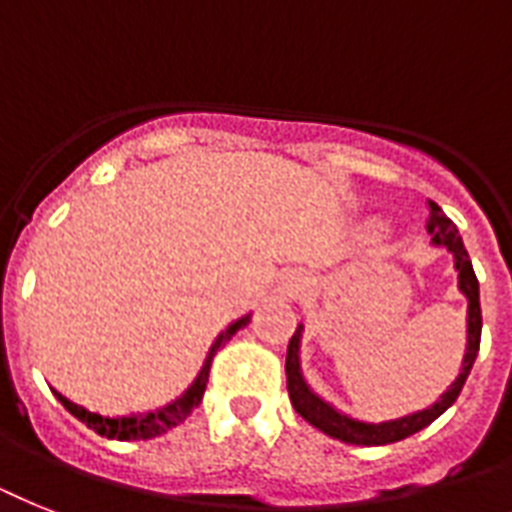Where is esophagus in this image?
<instances>
[{"mask_svg":"<svg viewBox=\"0 0 512 512\" xmlns=\"http://www.w3.org/2000/svg\"><path fill=\"white\" fill-rule=\"evenodd\" d=\"M278 294L284 299H294L299 294V278L297 276H289L281 281V286H278Z\"/></svg>","mask_w":512,"mask_h":512,"instance_id":"34e87169","label":"esophagus"}]
</instances>
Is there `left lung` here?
Masks as SVG:
<instances>
[{
    "instance_id": "8db88e82",
    "label": "left lung",
    "mask_w": 512,
    "mask_h": 512,
    "mask_svg": "<svg viewBox=\"0 0 512 512\" xmlns=\"http://www.w3.org/2000/svg\"><path fill=\"white\" fill-rule=\"evenodd\" d=\"M429 234L434 247H444L455 257V270H458V289L463 297L468 299V318H465V355L463 365H460L458 378L447 386V392L439 397L431 407L418 410V413L402 415L394 421H381V423H368L357 421L352 415L336 410L331 402L310 389V384L302 376V365H299V347H302V331L305 326L299 323L294 336L289 339V350H286V389H289V400H292L294 410L305 418L310 426H315L323 434L334 436L339 442L347 444H360V447H376V444H392L413 436L415 431L426 429L429 423H434L439 415L458 400V394L463 392V384L468 373H471L476 355H479L481 344V302H479V278L473 273L471 257L463 247V236L458 234V226L452 223L447 215L442 213V207L436 202H429Z\"/></svg>"
}]
</instances>
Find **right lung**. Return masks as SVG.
Returning <instances> with one entry per match:
<instances>
[{
	"instance_id": "right-lung-1",
	"label": "right lung",
	"mask_w": 512,
	"mask_h": 512,
	"mask_svg": "<svg viewBox=\"0 0 512 512\" xmlns=\"http://www.w3.org/2000/svg\"><path fill=\"white\" fill-rule=\"evenodd\" d=\"M252 315H242L239 321H234L226 331H220L218 339L213 342L210 352H207L205 363L199 368L197 378L191 381V386L186 389L181 397H176L173 402H168L165 407H157V410H147V413H131V415H99L86 410L83 405H76V402H70L68 397H62L57 389H52L54 397L62 402V407L68 410L70 415H76L78 421L86 423L91 431H97L99 436H107V439H118V442H134V439H155V436L165 434L178 423H184L186 418L191 415V410L202 402V394H205L207 386V376H210V363H213L215 352L223 347V344L231 339V336L244 328L249 323Z\"/></svg>"
}]
</instances>
